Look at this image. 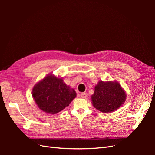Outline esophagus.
Here are the masks:
<instances>
[{
  "label": "esophagus",
  "instance_id": "esophagus-1",
  "mask_svg": "<svg viewBox=\"0 0 155 155\" xmlns=\"http://www.w3.org/2000/svg\"><path fill=\"white\" fill-rule=\"evenodd\" d=\"M87 94L85 93H82L81 94V97H82V98H86L87 97Z\"/></svg>",
  "mask_w": 155,
  "mask_h": 155
}]
</instances>
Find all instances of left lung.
Returning a JSON list of instances; mask_svg holds the SVG:
<instances>
[{"instance_id": "obj_1", "label": "left lung", "mask_w": 155, "mask_h": 155, "mask_svg": "<svg viewBox=\"0 0 155 155\" xmlns=\"http://www.w3.org/2000/svg\"><path fill=\"white\" fill-rule=\"evenodd\" d=\"M91 98L94 108L103 113H108L117 110L123 104L126 94L117 82L99 81Z\"/></svg>"}]
</instances>
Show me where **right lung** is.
<instances>
[{"mask_svg":"<svg viewBox=\"0 0 155 155\" xmlns=\"http://www.w3.org/2000/svg\"><path fill=\"white\" fill-rule=\"evenodd\" d=\"M76 96L75 91L67 86L62 78L52 74L35 84L32 89V97L39 108L51 114L63 110Z\"/></svg>","mask_w":155,"mask_h":155,"instance_id":"1","label":"right lung"}]
</instances>
